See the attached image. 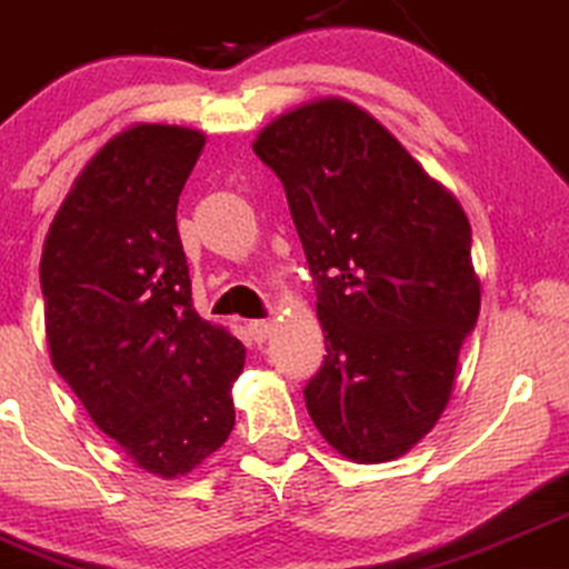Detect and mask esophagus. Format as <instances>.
<instances>
[{
	"label": "esophagus",
	"mask_w": 569,
	"mask_h": 569,
	"mask_svg": "<svg viewBox=\"0 0 569 569\" xmlns=\"http://www.w3.org/2000/svg\"><path fill=\"white\" fill-rule=\"evenodd\" d=\"M247 330H250V336H252V341H258V343H263L268 336H271V322H268V319H252L250 325H247Z\"/></svg>",
	"instance_id": "esophagus-1"
}]
</instances>
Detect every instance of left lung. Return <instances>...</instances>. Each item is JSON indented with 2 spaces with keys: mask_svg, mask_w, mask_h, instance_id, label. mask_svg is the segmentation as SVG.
Wrapping results in <instances>:
<instances>
[{
  "mask_svg": "<svg viewBox=\"0 0 569 569\" xmlns=\"http://www.w3.org/2000/svg\"><path fill=\"white\" fill-rule=\"evenodd\" d=\"M252 150L284 184L317 284L328 355L303 389L311 422L357 462L406 455L449 403L481 309L468 217L343 99L279 114Z\"/></svg>",
  "mask_w": 569,
  "mask_h": 569,
  "instance_id": "obj_1",
  "label": "left lung"
}]
</instances>
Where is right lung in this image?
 <instances>
[{"label":"right lung","instance_id":"obj_1","mask_svg":"<svg viewBox=\"0 0 569 569\" xmlns=\"http://www.w3.org/2000/svg\"><path fill=\"white\" fill-rule=\"evenodd\" d=\"M203 133L131 126L101 147L44 239L53 368L139 468L190 473L231 436L244 347L193 309L177 203Z\"/></svg>","mask_w":569,"mask_h":569}]
</instances>
